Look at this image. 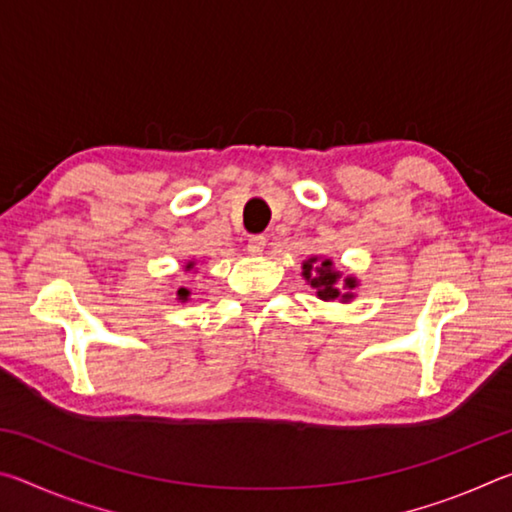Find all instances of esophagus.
<instances>
[{"instance_id":"esophagus-1","label":"esophagus","mask_w":512,"mask_h":512,"mask_svg":"<svg viewBox=\"0 0 512 512\" xmlns=\"http://www.w3.org/2000/svg\"><path fill=\"white\" fill-rule=\"evenodd\" d=\"M264 248H266V237L255 235V237L248 239V253L250 255H262Z\"/></svg>"}]
</instances>
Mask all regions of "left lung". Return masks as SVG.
Returning a JSON list of instances; mask_svg holds the SVG:
<instances>
[{
	"mask_svg": "<svg viewBox=\"0 0 512 512\" xmlns=\"http://www.w3.org/2000/svg\"><path fill=\"white\" fill-rule=\"evenodd\" d=\"M302 275H305V280L316 289L318 298L327 302L336 298L348 300L352 298V293H343V287L345 289L357 287V280H354V277H348V280L341 282V275L334 271L329 259H325V262H316V257L309 259V262L302 264Z\"/></svg>",
	"mask_w": 512,
	"mask_h": 512,
	"instance_id": "obj_1",
	"label": "left lung"
}]
</instances>
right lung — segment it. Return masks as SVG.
Returning a JSON list of instances; mask_svg holds the SVG:
<instances>
[{"label": "right lung", "mask_w": 512, "mask_h": 512, "mask_svg": "<svg viewBox=\"0 0 512 512\" xmlns=\"http://www.w3.org/2000/svg\"><path fill=\"white\" fill-rule=\"evenodd\" d=\"M189 268H194V264H192V262L187 264V271H189ZM187 296H189V291H187V289H178V298H180V300H187Z\"/></svg>", "instance_id": "obj_1"}]
</instances>
